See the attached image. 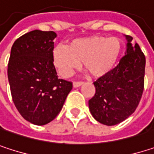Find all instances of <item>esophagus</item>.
I'll return each mask as SVG.
<instances>
[{"label": "esophagus", "mask_w": 154, "mask_h": 154, "mask_svg": "<svg viewBox=\"0 0 154 154\" xmlns=\"http://www.w3.org/2000/svg\"><path fill=\"white\" fill-rule=\"evenodd\" d=\"M83 84H84V82H82V81H75V82L73 83V86H74V87H78V86L82 85Z\"/></svg>", "instance_id": "obj_1"}]
</instances>
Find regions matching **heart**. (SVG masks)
I'll return each instance as SVG.
<instances>
[{
	"mask_svg": "<svg viewBox=\"0 0 154 154\" xmlns=\"http://www.w3.org/2000/svg\"><path fill=\"white\" fill-rule=\"evenodd\" d=\"M120 52L119 38L93 35L75 39L69 46L57 45L52 51V60L63 77H70L81 62L92 77H102L113 69Z\"/></svg>",
	"mask_w": 154,
	"mask_h": 154,
	"instance_id": "b5f03b06",
	"label": "heart"
}]
</instances>
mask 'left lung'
I'll return each mask as SVG.
<instances>
[{
  "instance_id": "obj_1",
  "label": "left lung",
  "mask_w": 154,
  "mask_h": 154,
  "mask_svg": "<svg viewBox=\"0 0 154 154\" xmlns=\"http://www.w3.org/2000/svg\"><path fill=\"white\" fill-rule=\"evenodd\" d=\"M127 51L119 64L94 82L95 94L89 100L91 114L100 123L114 126L135 112L144 86L145 56L133 37L126 35Z\"/></svg>"
}]
</instances>
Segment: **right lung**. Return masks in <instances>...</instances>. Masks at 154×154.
<instances>
[{
    "label": "right lung",
    "instance_id": "1",
    "mask_svg": "<svg viewBox=\"0 0 154 154\" xmlns=\"http://www.w3.org/2000/svg\"><path fill=\"white\" fill-rule=\"evenodd\" d=\"M53 31L34 30L14 42L8 63L13 103L20 115L43 126L60 113L72 82L58 77L53 60Z\"/></svg>",
    "mask_w": 154,
    "mask_h": 154
}]
</instances>
